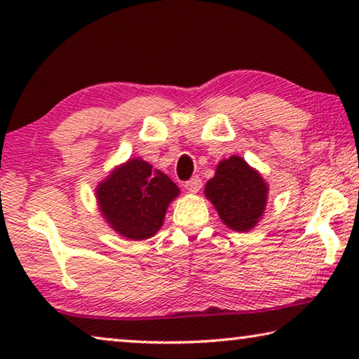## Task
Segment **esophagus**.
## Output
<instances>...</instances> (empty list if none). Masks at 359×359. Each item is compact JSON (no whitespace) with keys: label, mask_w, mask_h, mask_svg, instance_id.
Returning a JSON list of instances; mask_svg holds the SVG:
<instances>
[{"label":"esophagus","mask_w":359,"mask_h":359,"mask_svg":"<svg viewBox=\"0 0 359 359\" xmlns=\"http://www.w3.org/2000/svg\"><path fill=\"white\" fill-rule=\"evenodd\" d=\"M184 188L189 192H199V189L202 188V180L199 176H192L189 181H186L184 183Z\"/></svg>","instance_id":"obj_1"}]
</instances>
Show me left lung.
I'll return each mask as SVG.
<instances>
[{"mask_svg":"<svg viewBox=\"0 0 359 359\" xmlns=\"http://www.w3.org/2000/svg\"><path fill=\"white\" fill-rule=\"evenodd\" d=\"M204 194L220 220L233 231H249L264 215L269 184L246 160L231 155L217 165L214 178L207 181Z\"/></svg>","mask_w":359,"mask_h":359,"instance_id":"8db88e82","label":"left lung"}]
</instances>
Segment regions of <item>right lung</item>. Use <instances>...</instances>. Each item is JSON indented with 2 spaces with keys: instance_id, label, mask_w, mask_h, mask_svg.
<instances>
[{
  "instance_id": "right-lung-1",
  "label": "right lung",
  "mask_w": 359,
  "mask_h": 359,
  "mask_svg": "<svg viewBox=\"0 0 359 359\" xmlns=\"http://www.w3.org/2000/svg\"><path fill=\"white\" fill-rule=\"evenodd\" d=\"M178 196V186L142 158L118 165L95 189L98 210L105 222L118 235L133 241L152 238Z\"/></svg>"
}]
</instances>
